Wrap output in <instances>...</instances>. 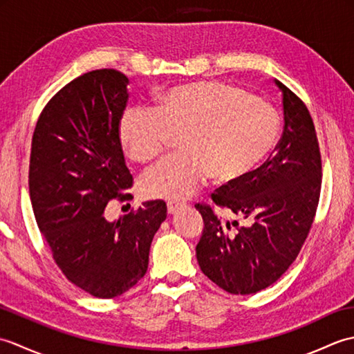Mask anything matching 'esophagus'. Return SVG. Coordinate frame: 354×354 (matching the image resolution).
Returning <instances> with one entry per match:
<instances>
[{"label": "esophagus", "mask_w": 354, "mask_h": 354, "mask_svg": "<svg viewBox=\"0 0 354 354\" xmlns=\"http://www.w3.org/2000/svg\"><path fill=\"white\" fill-rule=\"evenodd\" d=\"M184 207L183 202H175V201H170L167 202V212L169 214H175L176 212H179Z\"/></svg>", "instance_id": "obj_1"}]
</instances>
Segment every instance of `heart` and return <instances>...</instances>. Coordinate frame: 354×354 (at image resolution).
I'll use <instances>...</instances> for the list:
<instances>
[{
	"label": "heart",
	"mask_w": 354,
	"mask_h": 354,
	"mask_svg": "<svg viewBox=\"0 0 354 354\" xmlns=\"http://www.w3.org/2000/svg\"><path fill=\"white\" fill-rule=\"evenodd\" d=\"M184 132V152L169 155L141 175V194L183 201L209 176L234 184L272 152L280 120L259 97L223 82H194L158 95L156 108L129 106L118 123L120 141L135 162H147Z\"/></svg>",
	"instance_id": "obj_1"
}]
</instances>
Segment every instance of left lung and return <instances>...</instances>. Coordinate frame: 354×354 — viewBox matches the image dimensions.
I'll list each match as a JSON object with an SVG mask.
<instances>
[{
	"label": "left lung",
	"mask_w": 354,
	"mask_h": 354,
	"mask_svg": "<svg viewBox=\"0 0 354 354\" xmlns=\"http://www.w3.org/2000/svg\"><path fill=\"white\" fill-rule=\"evenodd\" d=\"M284 127L268 161L250 176L212 194L237 221H222L209 205H196L204 230L198 263L209 280L234 295L274 284L301 251L321 193V153L306 104L281 82Z\"/></svg>",
	"instance_id": "left-lung-1"
}]
</instances>
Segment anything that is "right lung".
Listing matches in <instances>:
<instances>
[{"label": "right lung", "instance_id": "1", "mask_svg": "<svg viewBox=\"0 0 354 354\" xmlns=\"http://www.w3.org/2000/svg\"><path fill=\"white\" fill-rule=\"evenodd\" d=\"M127 79L95 70L65 85L37 120L30 153L28 189L39 231L64 275L97 298H114L145 277L155 232L167 217L164 201L109 222L104 208L127 201L118 123Z\"/></svg>", "mask_w": 354, "mask_h": 354}]
</instances>
